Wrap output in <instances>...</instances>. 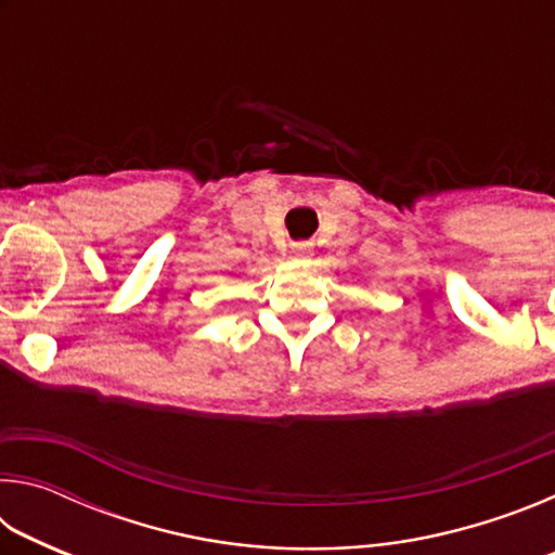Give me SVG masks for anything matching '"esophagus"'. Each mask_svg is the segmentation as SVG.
I'll list each match as a JSON object with an SVG mask.
<instances>
[{"label":"esophagus","mask_w":555,"mask_h":555,"mask_svg":"<svg viewBox=\"0 0 555 555\" xmlns=\"http://www.w3.org/2000/svg\"><path fill=\"white\" fill-rule=\"evenodd\" d=\"M311 244L308 242H296V244H291V255H294V259H306L308 255H311Z\"/></svg>","instance_id":"34e87169"}]
</instances>
